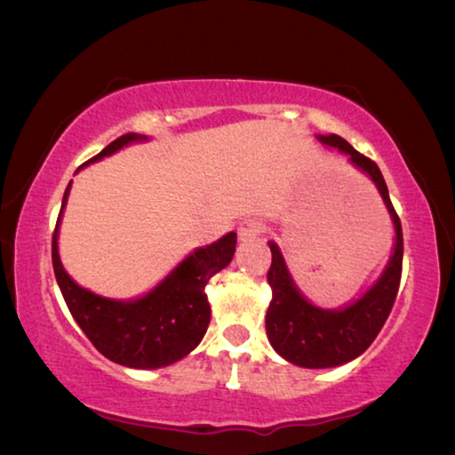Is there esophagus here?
Segmentation results:
<instances>
[{"instance_id": "34e87169", "label": "esophagus", "mask_w": 455, "mask_h": 455, "mask_svg": "<svg viewBox=\"0 0 455 455\" xmlns=\"http://www.w3.org/2000/svg\"><path fill=\"white\" fill-rule=\"evenodd\" d=\"M261 232H263V226H261V221H257V220H244L238 226V238L242 242H249L252 238H257Z\"/></svg>"}]
</instances>
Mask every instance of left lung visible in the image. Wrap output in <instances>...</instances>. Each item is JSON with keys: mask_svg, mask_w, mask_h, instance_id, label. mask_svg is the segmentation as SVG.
<instances>
[{"mask_svg": "<svg viewBox=\"0 0 455 455\" xmlns=\"http://www.w3.org/2000/svg\"><path fill=\"white\" fill-rule=\"evenodd\" d=\"M317 140L328 148L343 152L349 156L353 167L370 177L391 215L395 242L391 257L379 280L362 297L339 309H326V307L311 303L294 282L280 246L274 240L267 242L271 249V267L267 271L271 303L265 314L267 339L280 357L299 368L311 370L349 363L374 343L393 309L399 291L401 263H403L401 221L388 198V188L379 164L359 155L340 135H317Z\"/></svg>", "mask_w": 455, "mask_h": 455, "instance_id": "8db88e82", "label": "left lung"}]
</instances>
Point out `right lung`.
<instances>
[{
    "label": "right lung",
    "instance_id": "obj_1",
    "mask_svg": "<svg viewBox=\"0 0 455 455\" xmlns=\"http://www.w3.org/2000/svg\"><path fill=\"white\" fill-rule=\"evenodd\" d=\"M148 141L146 135L127 133L93 156L102 161L129 144ZM85 163V164H90ZM81 164V171L85 167ZM75 171V173H76ZM73 184V181H70ZM70 184L64 192L60 215L52 238V263L56 282L70 315L93 347L110 362L135 370H156L184 359L196 349L209 328L211 305L204 288L217 271L228 267L235 251V232L221 235L213 244L198 246L169 275L141 297L108 299L79 286L70 278L58 252V232L68 203Z\"/></svg>",
    "mask_w": 455,
    "mask_h": 455
}]
</instances>
